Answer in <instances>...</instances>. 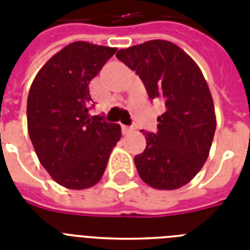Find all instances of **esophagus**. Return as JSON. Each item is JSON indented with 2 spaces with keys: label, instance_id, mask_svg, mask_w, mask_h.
Masks as SVG:
<instances>
[{
  "label": "esophagus",
  "instance_id": "1",
  "mask_svg": "<svg viewBox=\"0 0 250 250\" xmlns=\"http://www.w3.org/2000/svg\"><path fill=\"white\" fill-rule=\"evenodd\" d=\"M132 131H133V127H131V125H122V132H123V135H128V133L132 132Z\"/></svg>",
  "mask_w": 250,
  "mask_h": 250
}]
</instances>
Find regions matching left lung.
<instances>
[{"mask_svg": "<svg viewBox=\"0 0 250 250\" xmlns=\"http://www.w3.org/2000/svg\"><path fill=\"white\" fill-rule=\"evenodd\" d=\"M117 58L143 80L150 100L165 104L157 133L144 132L146 148L135 157L148 186L172 190L186 186L209 157L217 119L209 86L197 63L166 40L121 49Z\"/></svg>", "mask_w": 250, "mask_h": 250, "instance_id": "left-lung-1", "label": "left lung"}]
</instances>
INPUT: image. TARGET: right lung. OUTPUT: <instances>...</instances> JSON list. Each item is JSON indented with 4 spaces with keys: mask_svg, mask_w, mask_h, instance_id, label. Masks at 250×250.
I'll list each match as a JSON object with an SVG mask.
<instances>
[{
    "mask_svg": "<svg viewBox=\"0 0 250 250\" xmlns=\"http://www.w3.org/2000/svg\"><path fill=\"white\" fill-rule=\"evenodd\" d=\"M115 48L75 41L37 72L27 100V125L37 158L60 186L85 189L100 182L121 125L89 117V83Z\"/></svg>",
    "mask_w": 250,
    "mask_h": 250,
    "instance_id": "1",
    "label": "right lung"
}]
</instances>
